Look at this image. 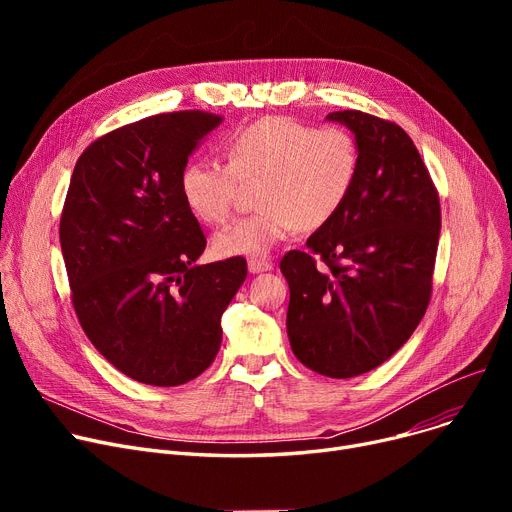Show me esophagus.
Wrapping results in <instances>:
<instances>
[{
    "label": "esophagus",
    "mask_w": 512,
    "mask_h": 512,
    "mask_svg": "<svg viewBox=\"0 0 512 512\" xmlns=\"http://www.w3.org/2000/svg\"><path fill=\"white\" fill-rule=\"evenodd\" d=\"M249 272L251 274H261V272H267V270H272V261H267V259H249Z\"/></svg>",
    "instance_id": "34e87169"
}]
</instances>
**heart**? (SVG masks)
<instances>
[{"label": "heart", "mask_w": 512, "mask_h": 512, "mask_svg": "<svg viewBox=\"0 0 512 512\" xmlns=\"http://www.w3.org/2000/svg\"><path fill=\"white\" fill-rule=\"evenodd\" d=\"M226 157L228 164L193 159L180 174L182 199L205 224L230 218L240 182H261V209L215 232L211 249L220 257H265L299 228L326 226L351 197L359 174L351 132L284 116H267L234 132Z\"/></svg>", "instance_id": "obj_1"}]
</instances>
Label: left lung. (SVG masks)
Here are the masks:
<instances>
[{"label": "left lung", "mask_w": 512, "mask_h": 512, "mask_svg": "<svg viewBox=\"0 0 512 512\" xmlns=\"http://www.w3.org/2000/svg\"><path fill=\"white\" fill-rule=\"evenodd\" d=\"M355 134L359 174L351 197L307 251L280 270L290 288L286 330L305 367L346 380L388 361L432 297L440 199L409 134L357 110L326 116ZM321 256L326 268H317Z\"/></svg>", "instance_id": "1"}]
</instances>
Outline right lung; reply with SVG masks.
I'll return each instance as SVG.
<instances>
[{
	"mask_svg": "<svg viewBox=\"0 0 512 512\" xmlns=\"http://www.w3.org/2000/svg\"><path fill=\"white\" fill-rule=\"evenodd\" d=\"M220 124L195 110L126 124L91 143L70 178L60 245L76 317L97 351L141 384L201 375L247 278L242 257L197 265L207 240L180 193L188 157Z\"/></svg>",
	"mask_w": 512,
	"mask_h": 512,
	"instance_id": "1",
	"label": "right lung"
}]
</instances>
